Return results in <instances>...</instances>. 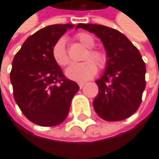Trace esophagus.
I'll list each match as a JSON object with an SVG mask.
<instances>
[{
	"label": "esophagus",
	"mask_w": 159,
	"mask_h": 159,
	"mask_svg": "<svg viewBox=\"0 0 159 159\" xmlns=\"http://www.w3.org/2000/svg\"><path fill=\"white\" fill-rule=\"evenodd\" d=\"M78 85H79V88H80V89H82V88L84 87V85H85V83H83V82H81V83H79Z\"/></svg>",
	"instance_id": "34e87169"
}]
</instances>
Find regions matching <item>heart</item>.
<instances>
[{"instance_id": "obj_1", "label": "heart", "mask_w": 159, "mask_h": 159, "mask_svg": "<svg viewBox=\"0 0 159 159\" xmlns=\"http://www.w3.org/2000/svg\"><path fill=\"white\" fill-rule=\"evenodd\" d=\"M81 45L89 48L84 54L83 60L79 64H73L66 70V74L70 79L77 82H84L93 78L97 72V66L99 69H104L107 65V56L105 53L98 49L93 48L95 45V41L93 35L89 33H79L76 36ZM52 57L57 65L66 66L70 64V57L66 48V39L60 38L56 41L52 48Z\"/></svg>"}]
</instances>
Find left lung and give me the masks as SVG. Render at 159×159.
Returning a JSON list of instances; mask_svg holds the SVG:
<instances>
[{"label": "left lung", "instance_id": "1", "mask_svg": "<svg viewBox=\"0 0 159 159\" xmlns=\"http://www.w3.org/2000/svg\"><path fill=\"white\" fill-rule=\"evenodd\" d=\"M101 39L107 51V68L96 80L98 94L93 108L106 121L130 117L139 108L146 87V66L141 54L123 33L101 25L80 24Z\"/></svg>", "mask_w": 159, "mask_h": 159}]
</instances>
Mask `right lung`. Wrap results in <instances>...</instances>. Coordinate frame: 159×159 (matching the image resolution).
<instances>
[{
    "mask_svg": "<svg viewBox=\"0 0 159 159\" xmlns=\"http://www.w3.org/2000/svg\"><path fill=\"white\" fill-rule=\"evenodd\" d=\"M73 26L53 25L38 30L25 41L13 59L10 81L14 99L25 116L39 126L62 123L79 89L77 83L64 75L52 57L54 44Z\"/></svg>",
    "mask_w": 159,
    "mask_h": 159,
    "instance_id": "add662e5",
    "label": "right lung"
}]
</instances>
